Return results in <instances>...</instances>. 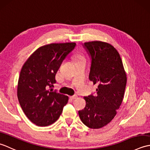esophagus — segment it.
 Returning a JSON list of instances; mask_svg holds the SVG:
<instances>
[{"instance_id":"34e87169","label":"esophagus","mask_w":150,"mask_h":150,"mask_svg":"<svg viewBox=\"0 0 150 150\" xmlns=\"http://www.w3.org/2000/svg\"><path fill=\"white\" fill-rule=\"evenodd\" d=\"M69 98H71V100H74V99H76V98H77V95H73V96H71V97H70Z\"/></svg>"}]
</instances>
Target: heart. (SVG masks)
Listing matches in <instances>:
<instances>
[{
	"mask_svg": "<svg viewBox=\"0 0 150 150\" xmlns=\"http://www.w3.org/2000/svg\"><path fill=\"white\" fill-rule=\"evenodd\" d=\"M81 59H85L84 55H82L81 53H76V55H75V60H81Z\"/></svg>",
	"mask_w": 150,
	"mask_h": 150,
	"instance_id": "b5f03b06",
	"label": "heart"
}]
</instances>
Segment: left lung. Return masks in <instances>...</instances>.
Listing matches in <instances>:
<instances>
[{
    "instance_id": "8db88e82",
    "label": "left lung",
    "mask_w": 150,
    "mask_h": 150,
    "mask_svg": "<svg viewBox=\"0 0 150 150\" xmlns=\"http://www.w3.org/2000/svg\"><path fill=\"white\" fill-rule=\"evenodd\" d=\"M84 46L91 57L89 79L98 86L95 96L84 97L86 106L79 115L88 128L99 129L116 115L123 100L126 73L119 52L111 44L95 40Z\"/></svg>"
}]
</instances>
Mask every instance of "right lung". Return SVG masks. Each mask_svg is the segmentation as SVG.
<instances>
[{
	"label": "right lung",
	"mask_w": 150,
	"mask_h": 150,
	"mask_svg": "<svg viewBox=\"0 0 150 150\" xmlns=\"http://www.w3.org/2000/svg\"><path fill=\"white\" fill-rule=\"evenodd\" d=\"M75 42L52 43L40 46L31 54L21 69L17 97L24 113L38 126L57 121L68 97L47 90L55 83V75Z\"/></svg>",
	"instance_id": "1"
}]
</instances>
